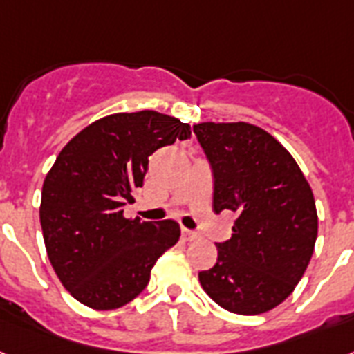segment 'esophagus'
I'll list each match as a JSON object with an SVG mask.
<instances>
[{
    "instance_id": "34e87169",
    "label": "esophagus",
    "mask_w": 354,
    "mask_h": 354,
    "mask_svg": "<svg viewBox=\"0 0 354 354\" xmlns=\"http://www.w3.org/2000/svg\"><path fill=\"white\" fill-rule=\"evenodd\" d=\"M183 236L186 239V241H194L195 236H197V233L192 232V230H186V227H183Z\"/></svg>"
}]
</instances>
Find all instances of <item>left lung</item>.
<instances>
[{
  "mask_svg": "<svg viewBox=\"0 0 354 354\" xmlns=\"http://www.w3.org/2000/svg\"><path fill=\"white\" fill-rule=\"evenodd\" d=\"M194 133L213 174V212L236 215L217 262L198 280L236 315H261L293 293L313 255V192L284 146L250 122H201Z\"/></svg>",
  "mask_w": 354,
  "mask_h": 354,
  "instance_id": "obj_1",
  "label": "left lung"
}]
</instances>
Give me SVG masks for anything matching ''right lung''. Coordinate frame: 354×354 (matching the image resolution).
<instances>
[{
	"label": "right lung",
	"instance_id": "add662e5",
	"mask_svg": "<svg viewBox=\"0 0 354 354\" xmlns=\"http://www.w3.org/2000/svg\"><path fill=\"white\" fill-rule=\"evenodd\" d=\"M189 136L186 122L142 110L99 119L61 150L43 183L39 218L52 268L75 300L93 309L121 308L177 244L175 221H130L122 212L142 188L148 157Z\"/></svg>",
	"mask_w": 354,
	"mask_h": 354
}]
</instances>
